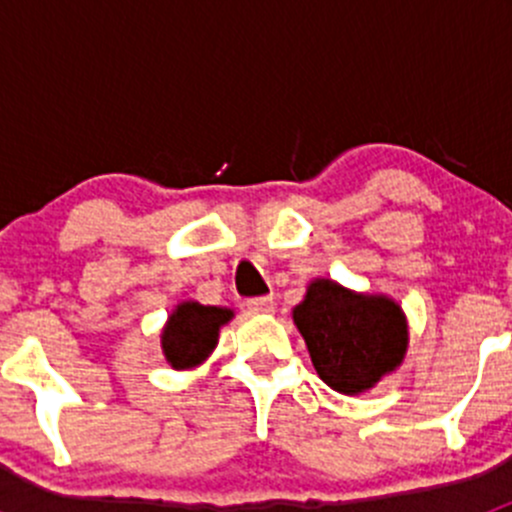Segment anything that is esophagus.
<instances>
[{
	"instance_id": "obj_1",
	"label": "esophagus",
	"mask_w": 512,
	"mask_h": 512,
	"mask_svg": "<svg viewBox=\"0 0 512 512\" xmlns=\"http://www.w3.org/2000/svg\"><path fill=\"white\" fill-rule=\"evenodd\" d=\"M245 304H247V309H252V312H262V314H267L275 309L272 297H250Z\"/></svg>"
}]
</instances>
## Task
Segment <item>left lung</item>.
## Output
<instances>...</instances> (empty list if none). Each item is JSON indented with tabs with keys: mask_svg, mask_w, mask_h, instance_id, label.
I'll return each mask as SVG.
<instances>
[{
	"mask_svg": "<svg viewBox=\"0 0 512 512\" xmlns=\"http://www.w3.org/2000/svg\"><path fill=\"white\" fill-rule=\"evenodd\" d=\"M294 324L307 342L319 379L342 394L371 389L396 369L406 352V322L399 304L386 297H364L332 280H317Z\"/></svg>",
	"mask_w": 512,
	"mask_h": 512,
	"instance_id": "left-lung-1",
	"label": "left lung"
}]
</instances>
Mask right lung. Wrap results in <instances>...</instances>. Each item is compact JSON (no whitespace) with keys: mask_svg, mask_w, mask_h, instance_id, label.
<instances>
[{"mask_svg":"<svg viewBox=\"0 0 512 512\" xmlns=\"http://www.w3.org/2000/svg\"><path fill=\"white\" fill-rule=\"evenodd\" d=\"M232 317L230 309L203 307L195 302H183L168 319L163 332L165 359L175 369H188L203 361L218 344V329Z\"/></svg>","mask_w":512,"mask_h":512,"instance_id":"add662e5","label":"right lung"}]
</instances>
